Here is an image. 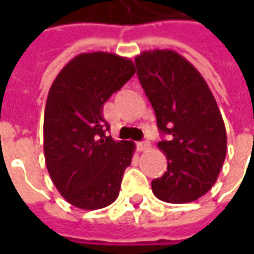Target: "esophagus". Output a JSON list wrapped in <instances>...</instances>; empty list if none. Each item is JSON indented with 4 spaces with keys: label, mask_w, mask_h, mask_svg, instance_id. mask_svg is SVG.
<instances>
[{
    "label": "esophagus",
    "mask_w": 254,
    "mask_h": 254,
    "mask_svg": "<svg viewBox=\"0 0 254 254\" xmlns=\"http://www.w3.org/2000/svg\"><path fill=\"white\" fill-rule=\"evenodd\" d=\"M149 147H151V145H149L148 141H140V143H137V149L140 151V152H143V151H147Z\"/></svg>",
    "instance_id": "34e87169"
}]
</instances>
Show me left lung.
Masks as SVG:
<instances>
[{"instance_id": "obj_1", "label": "left lung", "mask_w": 254, "mask_h": 254, "mask_svg": "<svg viewBox=\"0 0 254 254\" xmlns=\"http://www.w3.org/2000/svg\"><path fill=\"white\" fill-rule=\"evenodd\" d=\"M134 64L160 133L169 136L158 143L167 171L152 181V191L166 202L194 201L213 187L226 158L216 100L200 72L173 50L143 52Z\"/></svg>"}]
</instances>
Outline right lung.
Segmentation results:
<instances>
[{
  "instance_id": "add662e5",
  "label": "right lung",
  "mask_w": 254,
  "mask_h": 254,
  "mask_svg": "<svg viewBox=\"0 0 254 254\" xmlns=\"http://www.w3.org/2000/svg\"><path fill=\"white\" fill-rule=\"evenodd\" d=\"M129 58L83 53L63 67L47 95L43 149L49 174L61 196L81 209L116 200L134 143L106 136L103 105L134 74Z\"/></svg>"
}]
</instances>
